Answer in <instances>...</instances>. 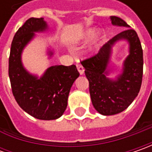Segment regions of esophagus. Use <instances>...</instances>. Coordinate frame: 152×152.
Listing matches in <instances>:
<instances>
[{
	"mask_svg": "<svg viewBox=\"0 0 152 152\" xmlns=\"http://www.w3.org/2000/svg\"><path fill=\"white\" fill-rule=\"evenodd\" d=\"M76 66H77V68H78V70H79V73H80V74H83L84 72H85V68H84V67H83L80 63H77Z\"/></svg>",
	"mask_w": 152,
	"mask_h": 152,
	"instance_id": "34e87169",
	"label": "esophagus"
}]
</instances>
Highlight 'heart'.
Here are the masks:
<instances>
[{"mask_svg":"<svg viewBox=\"0 0 152 152\" xmlns=\"http://www.w3.org/2000/svg\"><path fill=\"white\" fill-rule=\"evenodd\" d=\"M95 35V30L94 29H88L86 32L83 35V42H88L89 40H91V39L94 37ZM99 39V38H97V40Z\"/></svg>","mask_w":152,"mask_h":152,"instance_id":"b5f03b06","label":"heart"}]
</instances>
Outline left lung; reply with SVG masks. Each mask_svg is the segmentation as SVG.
I'll return each instance as SVG.
<instances>
[{"label": "left lung", "instance_id": "obj_1", "mask_svg": "<svg viewBox=\"0 0 152 152\" xmlns=\"http://www.w3.org/2000/svg\"><path fill=\"white\" fill-rule=\"evenodd\" d=\"M113 25L129 28L125 21L116 16L111 17ZM119 39L130 43V55L124 64V72L117 79L106 78L111 45ZM89 80L90 94L95 109L102 115H114L124 111L137 96L143 77V50L137 33L127 28L111 39L95 56L81 61Z\"/></svg>", "mask_w": 152, "mask_h": 152}]
</instances>
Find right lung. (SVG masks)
<instances>
[{"label":"right lung","instance_id":"1","mask_svg":"<svg viewBox=\"0 0 152 152\" xmlns=\"http://www.w3.org/2000/svg\"><path fill=\"white\" fill-rule=\"evenodd\" d=\"M46 27L43 18H30L18 28L11 45L8 73L12 91L19 107L35 118L53 120L65 112L69 91L79 73L73 64L57 65L49 67L38 79L23 68L22 50L34 32L43 31Z\"/></svg>","mask_w":152,"mask_h":152}]
</instances>
